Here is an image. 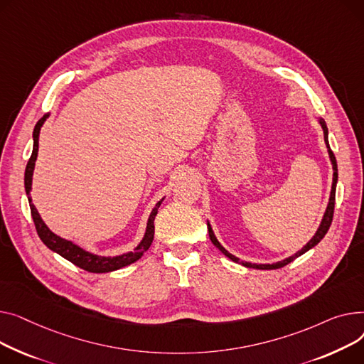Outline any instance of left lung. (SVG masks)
<instances>
[{
    "instance_id": "1",
    "label": "left lung",
    "mask_w": 364,
    "mask_h": 364,
    "mask_svg": "<svg viewBox=\"0 0 364 364\" xmlns=\"http://www.w3.org/2000/svg\"><path fill=\"white\" fill-rule=\"evenodd\" d=\"M318 123H320V126H322V129H323V136H325V144H326V146H328V153H329V159H331V163H332V168H333V179H332V189H331V197H329V203H328V207H326V211H325V215H323V219H322V222H320V226H318V229L316 230V233H314V237L300 250V251H296L294 255H291V257H288V259H285V260H282V262H276V263H272V264H255V263H248V262H241L238 257H235L233 254H230L228 250H225L223 247H222V244L218 241V238H216V235H215V232H213V229H211V226H210V223L207 222V228H208V235H210V240H211V242L215 244L228 259H230L232 262H235V263H241L242 266H245V267H250V269H262V270H272V269H279V267H284V266H287L288 263H291V262H294L296 257H300V255H303L304 252H307L310 248H313V247H316L320 241L323 240V237L326 235V232L329 230V228H331V223H332V218H333V208H335V191H336V182H338V166H336V159H335V156H333V153H332V149H331V146H329V141H328V127H326V123H325V120L323 119H318Z\"/></svg>"
}]
</instances>
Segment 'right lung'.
I'll use <instances>...</instances> for the list:
<instances>
[{"mask_svg": "<svg viewBox=\"0 0 364 364\" xmlns=\"http://www.w3.org/2000/svg\"><path fill=\"white\" fill-rule=\"evenodd\" d=\"M50 113L42 116L38 123L35 124V129H33V149H32V156L28 161L26 170H25V189H26V196L29 200V205H31V215L36 228V232L39 235L41 241L44 242L51 251L60 254L61 257H64L66 260H69L70 263H73L75 266L91 272V273H107V272H113L117 269H122L127 264H132L136 260H139L142 257V254L149 248L151 245L153 240H154V219L157 216V211L160 204L163 203L164 198H161L156 207L153 208L151 215L148 218L146 222V229L144 233V238L142 241L138 244V247H135L132 251L129 252H124L122 255H116V257H102V255H97L92 254L87 250L80 248L79 245L73 244L72 241L64 240L58 235H55L54 232L50 230V228L44 223V220L41 219L38 210L35 208L32 198H31V189H32V176H33V168H35V161L38 157V146H39V132H41V127L44 124V122L48 119Z\"/></svg>", "mask_w": 364, "mask_h": 364, "instance_id": "add662e5", "label": "right lung"}]
</instances>
